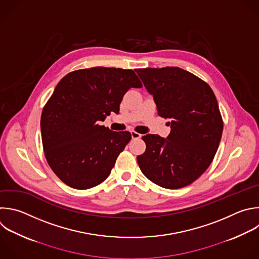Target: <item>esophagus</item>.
Here are the masks:
<instances>
[{"instance_id":"obj_1","label":"esophagus","mask_w":259,"mask_h":259,"mask_svg":"<svg viewBox=\"0 0 259 259\" xmlns=\"http://www.w3.org/2000/svg\"><path fill=\"white\" fill-rule=\"evenodd\" d=\"M131 137H132V139H139L141 137V134L136 132V131H132L131 132Z\"/></svg>"}]
</instances>
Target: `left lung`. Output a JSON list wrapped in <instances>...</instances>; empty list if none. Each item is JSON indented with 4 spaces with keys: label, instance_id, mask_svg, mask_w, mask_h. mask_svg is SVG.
Returning <instances> with one entry per match:
<instances>
[{
    "label": "left lung",
    "instance_id": "obj_1",
    "mask_svg": "<svg viewBox=\"0 0 259 259\" xmlns=\"http://www.w3.org/2000/svg\"><path fill=\"white\" fill-rule=\"evenodd\" d=\"M153 96L157 115L167 119L170 133L142 137L145 151L137 156L143 175L166 189H179L197 180L218 150L224 123L210 86L178 67L136 70Z\"/></svg>",
    "mask_w": 259,
    "mask_h": 259
}]
</instances>
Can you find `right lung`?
<instances>
[{
  "label": "right lung",
  "mask_w": 259,
  "mask_h": 259,
  "mask_svg": "<svg viewBox=\"0 0 259 259\" xmlns=\"http://www.w3.org/2000/svg\"><path fill=\"white\" fill-rule=\"evenodd\" d=\"M142 83L130 69L94 67L65 75L40 118L45 156L58 178L75 189H90L111 174L131 139L99 124L119 113L124 95Z\"/></svg>",
  "instance_id": "obj_1"
}]
</instances>
